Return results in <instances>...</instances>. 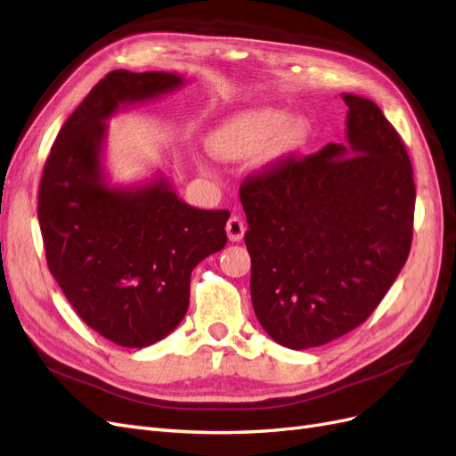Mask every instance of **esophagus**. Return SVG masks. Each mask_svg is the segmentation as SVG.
Instances as JSON below:
<instances>
[{
	"label": "esophagus",
	"mask_w": 456,
	"mask_h": 456,
	"mask_svg": "<svg viewBox=\"0 0 456 456\" xmlns=\"http://www.w3.org/2000/svg\"><path fill=\"white\" fill-rule=\"evenodd\" d=\"M225 229H227V239H229L231 242H240V240H242V237H244L246 225H244V222H242L240 217L232 216V217L229 219V222H227Z\"/></svg>",
	"instance_id": "34e87169"
}]
</instances>
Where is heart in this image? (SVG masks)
Segmentation results:
<instances>
[{"mask_svg": "<svg viewBox=\"0 0 456 456\" xmlns=\"http://www.w3.org/2000/svg\"><path fill=\"white\" fill-rule=\"evenodd\" d=\"M313 126L305 117L281 108H257L232 113L207 136L208 151L222 160H244L263 150L267 165L296 157L311 142Z\"/></svg>", "mask_w": 456, "mask_h": 456, "instance_id": "b5f03b06", "label": "heart"}]
</instances>
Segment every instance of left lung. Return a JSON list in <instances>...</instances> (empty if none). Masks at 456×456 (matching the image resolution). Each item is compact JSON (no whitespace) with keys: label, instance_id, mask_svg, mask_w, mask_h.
<instances>
[{"label":"left lung","instance_id":"8db88e82","mask_svg":"<svg viewBox=\"0 0 456 456\" xmlns=\"http://www.w3.org/2000/svg\"><path fill=\"white\" fill-rule=\"evenodd\" d=\"M345 143L240 187L254 313L278 345H326L370 318L413 239V168L375 102L343 94Z\"/></svg>","mask_w":456,"mask_h":456}]
</instances>
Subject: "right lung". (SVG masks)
I'll return each mask as SVG.
<instances>
[{
  "mask_svg": "<svg viewBox=\"0 0 456 456\" xmlns=\"http://www.w3.org/2000/svg\"><path fill=\"white\" fill-rule=\"evenodd\" d=\"M183 85L168 71L108 73L58 132L43 168L37 217L49 271L85 324L126 348L180 326L191 273L227 242V210L189 207L160 170L111 183L104 165L111 117Z\"/></svg>",
  "mask_w": 456,
  "mask_h": 456,
  "instance_id": "add662e5",
  "label": "right lung"
}]
</instances>
